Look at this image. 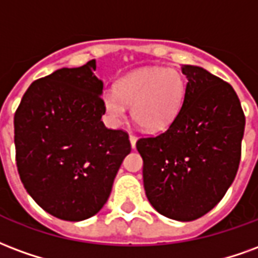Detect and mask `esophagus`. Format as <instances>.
Returning a JSON list of instances; mask_svg holds the SVG:
<instances>
[{"instance_id":"esophagus-1","label":"esophagus","mask_w":258,"mask_h":258,"mask_svg":"<svg viewBox=\"0 0 258 258\" xmlns=\"http://www.w3.org/2000/svg\"><path fill=\"white\" fill-rule=\"evenodd\" d=\"M129 140H131V146H132V148H136L137 137H136V136H133V135H129Z\"/></svg>"}]
</instances>
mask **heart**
Here are the masks:
<instances>
[{"label":"heart","instance_id":"b5f03b06","mask_svg":"<svg viewBox=\"0 0 258 258\" xmlns=\"http://www.w3.org/2000/svg\"><path fill=\"white\" fill-rule=\"evenodd\" d=\"M187 92L185 80L174 69L148 67L122 77L115 88L103 93V107L112 122L125 116L132 106V118L144 131L168 127L181 111Z\"/></svg>","mask_w":258,"mask_h":258}]
</instances>
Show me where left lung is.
I'll list each match as a JSON object with an SVG mask.
<instances>
[{
	"label": "left lung",
	"instance_id": "left-lung-1",
	"mask_svg": "<svg viewBox=\"0 0 258 258\" xmlns=\"http://www.w3.org/2000/svg\"><path fill=\"white\" fill-rule=\"evenodd\" d=\"M181 71L188 82L180 114L136 147L152 208L169 219L192 221L219 204L234 181L245 114L229 84L198 66Z\"/></svg>",
	"mask_w": 258,
	"mask_h": 258
}]
</instances>
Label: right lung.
<instances>
[{
  "mask_svg": "<svg viewBox=\"0 0 258 258\" xmlns=\"http://www.w3.org/2000/svg\"><path fill=\"white\" fill-rule=\"evenodd\" d=\"M95 71L90 60L34 81L13 119L24 188L45 212L67 221L100 212L132 150L126 132L101 121L104 84Z\"/></svg>",
  "mask_w": 258,
  "mask_h": 258,
  "instance_id": "add662e5",
  "label": "right lung"
}]
</instances>
